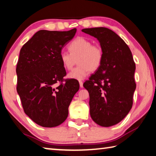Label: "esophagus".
Returning a JSON list of instances; mask_svg holds the SVG:
<instances>
[{
    "mask_svg": "<svg viewBox=\"0 0 156 156\" xmlns=\"http://www.w3.org/2000/svg\"><path fill=\"white\" fill-rule=\"evenodd\" d=\"M79 84H80V87L81 88L83 87V82L82 80H80L79 81Z\"/></svg>",
    "mask_w": 156,
    "mask_h": 156,
    "instance_id": "esophagus-1",
    "label": "esophagus"
}]
</instances>
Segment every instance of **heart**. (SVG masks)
<instances>
[{
  "label": "heart",
  "instance_id": "1",
  "mask_svg": "<svg viewBox=\"0 0 156 156\" xmlns=\"http://www.w3.org/2000/svg\"><path fill=\"white\" fill-rule=\"evenodd\" d=\"M69 53L62 52L60 55L62 66L67 70H72L78 59L77 67L68 74L69 78L83 80L89 72L97 70L101 65L103 52L98 44H92L88 39L79 37L68 47Z\"/></svg>",
  "mask_w": 156,
  "mask_h": 156
}]
</instances>
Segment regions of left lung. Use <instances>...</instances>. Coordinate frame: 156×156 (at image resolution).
Instances as JSON below:
<instances>
[{"mask_svg":"<svg viewBox=\"0 0 156 156\" xmlns=\"http://www.w3.org/2000/svg\"><path fill=\"white\" fill-rule=\"evenodd\" d=\"M82 31L96 38L103 52L101 65L83 84L89 94L91 117L100 126L115 125L133 105L136 87L133 56L125 42L109 29L87 28Z\"/></svg>","mask_w":156,"mask_h":156,"instance_id":"8db88e82","label":"left lung"}]
</instances>
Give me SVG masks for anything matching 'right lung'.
Returning <instances> with one entry per match:
<instances>
[{
    "mask_svg": "<svg viewBox=\"0 0 156 156\" xmlns=\"http://www.w3.org/2000/svg\"><path fill=\"white\" fill-rule=\"evenodd\" d=\"M67 31L40 30L22 47L16 66V90L26 115L43 127H54L67 119L68 108L79 83L64 80L60 55L75 36Z\"/></svg>",
    "mask_w": 156,
    "mask_h": 156,
    "instance_id": "right-lung-1",
    "label": "right lung"
}]
</instances>
